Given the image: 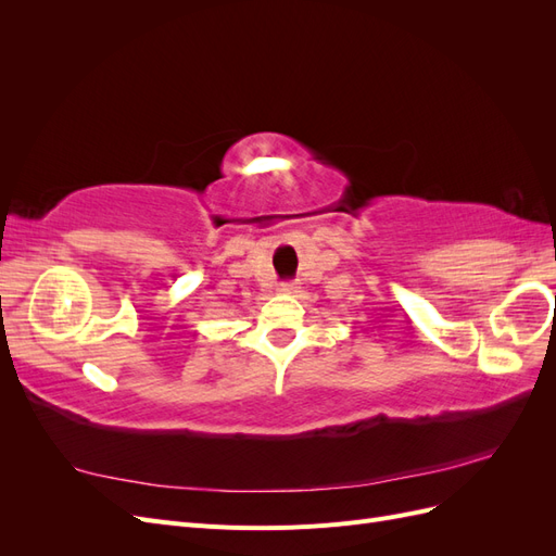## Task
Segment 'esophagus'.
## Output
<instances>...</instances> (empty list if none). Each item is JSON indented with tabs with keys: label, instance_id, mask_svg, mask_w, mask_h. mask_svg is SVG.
Listing matches in <instances>:
<instances>
[{
	"label": "esophagus",
	"instance_id": "34e87169",
	"mask_svg": "<svg viewBox=\"0 0 556 556\" xmlns=\"http://www.w3.org/2000/svg\"><path fill=\"white\" fill-rule=\"evenodd\" d=\"M278 290L285 292V294H296V292H299V285H296V282H282Z\"/></svg>",
	"mask_w": 556,
	"mask_h": 556
}]
</instances>
